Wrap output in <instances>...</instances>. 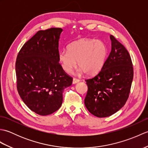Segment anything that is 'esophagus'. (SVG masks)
Returning <instances> with one entry per match:
<instances>
[{"mask_svg":"<svg viewBox=\"0 0 148 148\" xmlns=\"http://www.w3.org/2000/svg\"><path fill=\"white\" fill-rule=\"evenodd\" d=\"M80 80L79 79H77V78H73V81H72V84H76L78 82H79Z\"/></svg>","mask_w":148,"mask_h":148,"instance_id":"34e87169","label":"esophagus"}]
</instances>
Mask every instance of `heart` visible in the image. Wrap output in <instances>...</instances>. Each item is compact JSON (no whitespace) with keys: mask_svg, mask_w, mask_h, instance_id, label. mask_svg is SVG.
Returning a JSON list of instances; mask_svg holds the SVG:
<instances>
[{"mask_svg":"<svg viewBox=\"0 0 148 148\" xmlns=\"http://www.w3.org/2000/svg\"><path fill=\"white\" fill-rule=\"evenodd\" d=\"M107 56L108 48L102 40L81 39L69 44L67 51L60 52L58 60L62 69L67 73L76 67L77 61L81 72L93 76L101 70Z\"/></svg>","mask_w":148,"mask_h":148,"instance_id":"b5f03b06","label":"heart"}]
</instances>
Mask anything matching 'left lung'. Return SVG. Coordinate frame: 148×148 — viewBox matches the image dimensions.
Returning <instances> with one entry per match:
<instances>
[{
  "instance_id": "obj_1",
  "label": "left lung",
  "mask_w": 148,
  "mask_h": 148,
  "mask_svg": "<svg viewBox=\"0 0 148 148\" xmlns=\"http://www.w3.org/2000/svg\"><path fill=\"white\" fill-rule=\"evenodd\" d=\"M110 39L111 51L104 65L96 76L86 79L84 105L99 118L111 116L125 104L134 77L129 53L114 36L111 35Z\"/></svg>"
}]
</instances>
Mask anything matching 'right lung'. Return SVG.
<instances>
[{
  "instance_id": "right-lung-1",
  "label": "right lung",
  "mask_w": 148,
  "mask_h": 148,
  "mask_svg": "<svg viewBox=\"0 0 148 148\" xmlns=\"http://www.w3.org/2000/svg\"><path fill=\"white\" fill-rule=\"evenodd\" d=\"M62 31L61 28L38 31L22 46L16 61L19 95L31 111L41 116L59 109L64 90L72 83L59 64Z\"/></svg>"
}]
</instances>
